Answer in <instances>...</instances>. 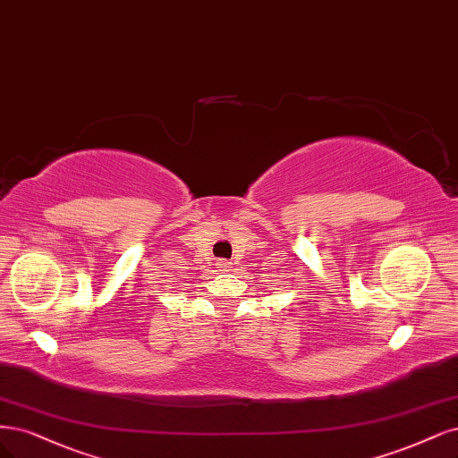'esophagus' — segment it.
<instances>
[{"label": "esophagus", "mask_w": 458, "mask_h": 458, "mask_svg": "<svg viewBox=\"0 0 458 458\" xmlns=\"http://www.w3.org/2000/svg\"><path fill=\"white\" fill-rule=\"evenodd\" d=\"M217 265H219V269H224V271L229 269V261H219Z\"/></svg>", "instance_id": "1"}]
</instances>
